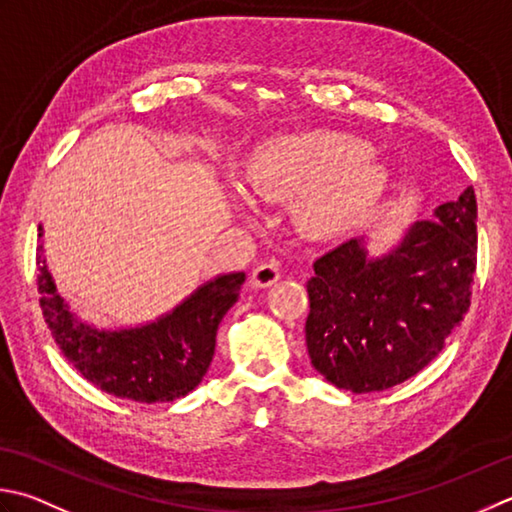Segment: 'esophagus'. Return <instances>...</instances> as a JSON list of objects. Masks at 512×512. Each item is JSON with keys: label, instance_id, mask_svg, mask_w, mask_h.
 <instances>
[{"label": "esophagus", "instance_id": "obj_1", "mask_svg": "<svg viewBox=\"0 0 512 512\" xmlns=\"http://www.w3.org/2000/svg\"><path fill=\"white\" fill-rule=\"evenodd\" d=\"M279 277H282V273H279V266L275 262H264L253 270L250 282H253L255 288H268V286H273Z\"/></svg>", "mask_w": 512, "mask_h": 512}]
</instances>
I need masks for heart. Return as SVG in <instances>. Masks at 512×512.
<instances>
[{
	"label": "heart",
	"mask_w": 512,
	"mask_h": 512,
	"mask_svg": "<svg viewBox=\"0 0 512 512\" xmlns=\"http://www.w3.org/2000/svg\"><path fill=\"white\" fill-rule=\"evenodd\" d=\"M246 186L273 202L297 204L308 235L333 237L359 222L386 190V170L362 139L304 133L270 142L246 164Z\"/></svg>",
	"instance_id": "heart-1"
}]
</instances>
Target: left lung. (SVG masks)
I'll use <instances>...</instances> for the list:
<instances>
[{"instance_id":"8db88e82","label":"left lung","mask_w":512,"mask_h":512,"mask_svg":"<svg viewBox=\"0 0 512 512\" xmlns=\"http://www.w3.org/2000/svg\"><path fill=\"white\" fill-rule=\"evenodd\" d=\"M477 266V199L468 186L433 219L410 224L390 253L350 239L308 279L310 362L330 384L377 393L406 382L442 353L470 306Z\"/></svg>"}]
</instances>
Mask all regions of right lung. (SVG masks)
<instances>
[{
    "mask_svg": "<svg viewBox=\"0 0 512 512\" xmlns=\"http://www.w3.org/2000/svg\"><path fill=\"white\" fill-rule=\"evenodd\" d=\"M37 270L39 306L64 357L104 393L142 404L173 402L199 386L213 362L219 322L246 282L244 273L219 275L155 322L108 330L73 315L48 273L42 244Z\"/></svg>",
    "mask_w": 512,
    "mask_h": 512,
    "instance_id": "obj_1",
    "label": "right lung"
}]
</instances>
